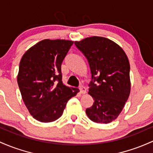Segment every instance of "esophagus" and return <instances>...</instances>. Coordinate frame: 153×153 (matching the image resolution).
Returning a JSON list of instances; mask_svg holds the SVG:
<instances>
[{"mask_svg":"<svg viewBox=\"0 0 153 153\" xmlns=\"http://www.w3.org/2000/svg\"><path fill=\"white\" fill-rule=\"evenodd\" d=\"M79 90H80V94H85L86 92V89L83 85H80L79 86Z\"/></svg>","mask_w":153,"mask_h":153,"instance_id":"obj_1","label":"esophagus"}]
</instances>
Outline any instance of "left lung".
<instances>
[{"mask_svg":"<svg viewBox=\"0 0 153 153\" xmlns=\"http://www.w3.org/2000/svg\"><path fill=\"white\" fill-rule=\"evenodd\" d=\"M75 44L86 57L91 73L88 94L94 102L85 110L87 116L95 123H110L130 94L128 59L121 47L103 37L86 38Z\"/></svg>","mask_w":153,"mask_h":153,"instance_id":"left-lung-1","label":"left lung"}]
</instances>
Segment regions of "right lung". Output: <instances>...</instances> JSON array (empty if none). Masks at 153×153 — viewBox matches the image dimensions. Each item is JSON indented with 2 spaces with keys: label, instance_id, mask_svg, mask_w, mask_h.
I'll return each mask as SVG.
<instances>
[{
  "label": "right lung",
  "instance_id": "1",
  "mask_svg": "<svg viewBox=\"0 0 153 153\" xmlns=\"http://www.w3.org/2000/svg\"><path fill=\"white\" fill-rule=\"evenodd\" d=\"M73 41L45 39L25 53L17 83L28 111L43 123L57 120L79 90L63 84L61 65Z\"/></svg>",
  "mask_w": 153,
  "mask_h": 153
}]
</instances>
